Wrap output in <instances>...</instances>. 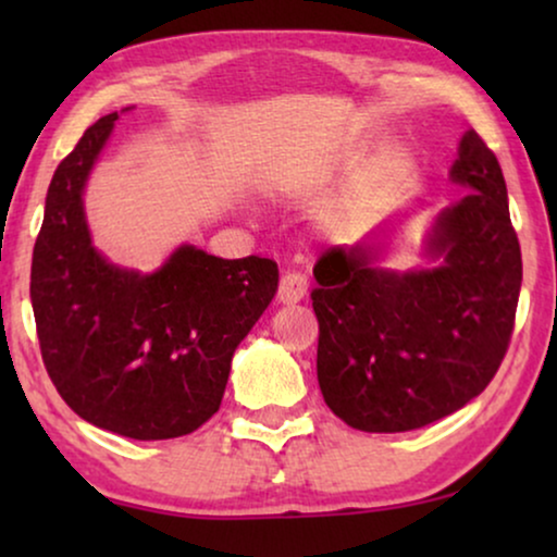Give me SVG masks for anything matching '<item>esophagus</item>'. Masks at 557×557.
<instances>
[{
  "label": "esophagus",
  "mask_w": 557,
  "mask_h": 557,
  "mask_svg": "<svg viewBox=\"0 0 557 557\" xmlns=\"http://www.w3.org/2000/svg\"><path fill=\"white\" fill-rule=\"evenodd\" d=\"M307 278L301 276V273H284L278 281V301L284 304H296L301 301L304 296H307Z\"/></svg>",
  "instance_id": "1"
}]
</instances>
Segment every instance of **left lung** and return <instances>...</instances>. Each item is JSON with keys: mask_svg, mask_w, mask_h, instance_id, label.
Here are the masks:
<instances>
[{"mask_svg": "<svg viewBox=\"0 0 557 557\" xmlns=\"http://www.w3.org/2000/svg\"><path fill=\"white\" fill-rule=\"evenodd\" d=\"M451 182L471 193L441 212L429 250L444 263L385 271L357 246L314 265L317 377L324 403L368 433L423 429L476 398L505 360L522 286L520 240L494 151L463 134Z\"/></svg>", "mask_w": 557, "mask_h": 557, "instance_id": "1", "label": "left lung"}]
</instances>
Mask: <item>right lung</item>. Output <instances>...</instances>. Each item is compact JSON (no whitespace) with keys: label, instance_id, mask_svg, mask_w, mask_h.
I'll use <instances>...</instances> for the list:
<instances>
[{"label":"right lung","instance_id":"right-lung-1","mask_svg":"<svg viewBox=\"0 0 557 557\" xmlns=\"http://www.w3.org/2000/svg\"><path fill=\"white\" fill-rule=\"evenodd\" d=\"M119 113L98 119L58 164L33 250L45 370L83 421L136 441L187 436L218 413L235 347L278 288V265L195 246L141 276L90 243L83 187Z\"/></svg>","mask_w":557,"mask_h":557}]
</instances>
